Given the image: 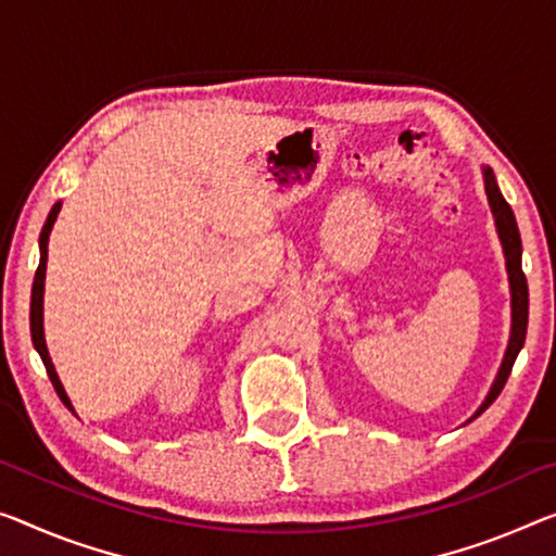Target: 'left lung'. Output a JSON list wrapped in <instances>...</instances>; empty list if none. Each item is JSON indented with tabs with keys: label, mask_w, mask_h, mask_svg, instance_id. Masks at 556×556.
<instances>
[{
	"label": "left lung",
	"mask_w": 556,
	"mask_h": 556,
	"mask_svg": "<svg viewBox=\"0 0 556 556\" xmlns=\"http://www.w3.org/2000/svg\"><path fill=\"white\" fill-rule=\"evenodd\" d=\"M482 178H484L486 201H490V208L494 216V226H497L502 251H505V266H507L509 295H511V328H509V343L505 350V357H502L497 378H494L490 392H486V397L482 400V405L475 409V415L469 417L467 422H472L475 417H480L484 409L497 400L502 388H505V382L511 372V365H515L519 350L525 345L527 318H529V290H527V278L522 273V238H519L515 213H511L509 203L505 201V195H502L497 178H494L490 166H482Z\"/></svg>",
	"instance_id": "1"
}]
</instances>
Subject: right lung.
Instances as JSON below:
<instances>
[{"label": "right lung", "instance_id": "right-lung-1", "mask_svg": "<svg viewBox=\"0 0 556 556\" xmlns=\"http://www.w3.org/2000/svg\"><path fill=\"white\" fill-rule=\"evenodd\" d=\"M59 211H62V203H54L47 216V224L41 228V236H39V268H37V276H34V286H31V313H29V323H31V343L37 348V353L41 357V363H45L47 372H49V380L51 386H54L56 395L62 397V403L72 409L74 413V405L70 395H66V390L62 386V380H59L56 375V367L51 363L49 357V350H47V340H45V278H47V249H49V233L51 228H54V220L59 216Z\"/></svg>", "mask_w": 556, "mask_h": 556}]
</instances>
